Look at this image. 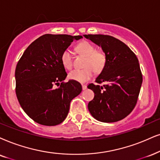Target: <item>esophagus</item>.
<instances>
[{
    "mask_svg": "<svg viewBox=\"0 0 160 160\" xmlns=\"http://www.w3.org/2000/svg\"><path fill=\"white\" fill-rule=\"evenodd\" d=\"M82 90H86V88H87V86H86V85L82 84Z\"/></svg>",
    "mask_w": 160,
    "mask_h": 160,
    "instance_id": "obj_1",
    "label": "esophagus"
}]
</instances>
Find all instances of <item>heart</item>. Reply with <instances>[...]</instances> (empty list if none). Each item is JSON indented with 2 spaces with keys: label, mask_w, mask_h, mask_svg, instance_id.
I'll use <instances>...</instances> for the list:
<instances>
[{
  "label": "heart",
  "mask_w": 160,
  "mask_h": 160,
  "mask_svg": "<svg viewBox=\"0 0 160 160\" xmlns=\"http://www.w3.org/2000/svg\"><path fill=\"white\" fill-rule=\"evenodd\" d=\"M76 50L78 54L86 57L82 69H76L68 74V78L74 81L85 82L88 81L95 73H100L106 65L107 57L102 50H97L95 46L88 41L78 44ZM62 65L68 70L73 68V57L69 49H66L60 56Z\"/></svg>",
  "instance_id": "1"
}]
</instances>
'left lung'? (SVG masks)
Segmentation results:
<instances>
[{"instance_id": "8db88e82", "label": "left lung", "mask_w": 160, "mask_h": 160, "mask_svg": "<svg viewBox=\"0 0 160 160\" xmlns=\"http://www.w3.org/2000/svg\"><path fill=\"white\" fill-rule=\"evenodd\" d=\"M101 46L106 54L104 69L96 78L97 84L88 88L94 93L88 110L96 120L114 122L122 120L136 106L142 82V74L136 54L128 46L112 36L85 35ZM105 82L100 86V84Z\"/></svg>"}]
</instances>
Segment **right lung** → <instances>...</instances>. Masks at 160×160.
Returning <instances> with one entry per match:
<instances>
[{
    "label": "right lung",
    "mask_w": 160,
    "mask_h": 160,
    "mask_svg": "<svg viewBox=\"0 0 160 160\" xmlns=\"http://www.w3.org/2000/svg\"><path fill=\"white\" fill-rule=\"evenodd\" d=\"M82 36L46 35L32 42L15 68V92L26 114L40 125L53 126L67 117L70 102L82 92L80 83L64 82L62 52Z\"/></svg>",
    "instance_id": "add662e5"
}]
</instances>
